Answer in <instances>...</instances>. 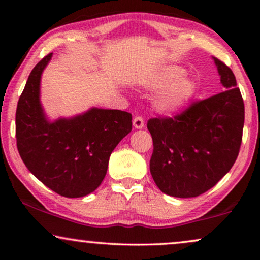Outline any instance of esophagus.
Listing matches in <instances>:
<instances>
[{
  "label": "esophagus",
  "mask_w": 260,
  "mask_h": 260,
  "mask_svg": "<svg viewBox=\"0 0 260 260\" xmlns=\"http://www.w3.org/2000/svg\"><path fill=\"white\" fill-rule=\"evenodd\" d=\"M133 126L135 127L136 129L143 128V126H144V120H143V118H142V117H140V116L135 117L134 119H133Z\"/></svg>",
  "instance_id": "esophagus-1"
}]
</instances>
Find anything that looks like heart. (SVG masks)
<instances>
[{
	"label": "heart",
	"mask_w": 260,
	"mask_h": 260,
	"mask_svg": "<svg viewBox=\"0 0 260 260\" xmlns=\"http://www.w3.org/2000/svg\"><path fill=\"white\" fill-rule=\"evenodd\" d=\"M182 70L164 68L139 79L140 85L149 89H159L153 99V108L164 114H174L184 108L195 94V82L190 78L180 77Z\"/></svg>",
	"instance_id": "heart-1"
}]
</instances>
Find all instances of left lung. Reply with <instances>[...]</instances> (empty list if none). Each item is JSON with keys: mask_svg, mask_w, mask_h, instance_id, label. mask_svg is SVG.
<instances>
[{"mask_svg": "<svg viewBox=\"0 0 260 260\" xmlns=\"http://www.w3.org/2000/svg\"><path fill=\"white\" fill-rule=\"evenodd\" d=\"M221 93L193 103L173 118H152L150 173L166 195L188 199L208 191L239 156L244 103L232 70L212 57Z\"/></svg>", "mask_w": 260, "mask_h": 260, "instance_id": "8db88e82", "label": "left lung"}]
</instances>
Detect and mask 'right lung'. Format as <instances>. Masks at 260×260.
Instances as JSON below:
<instances>
[{"label": "right lung", "instance_id": "add662e5", "mask_svg": "<svg viewBox=\"0 0 260 260\" xmlns=\"http://www.w3.org/2000/svg\"><path fill=\"white\" fill-rule=\"evenodd\" d=\"M52 54L35 65L16 111L17 148L24 164L51 190L69 199L89 195L102 183L109 158L132 131V114L91 108L50 121L40 101L43 70Z\"/></svg>", "mask_w": 260, "mask_h": 260}]
</instances>
